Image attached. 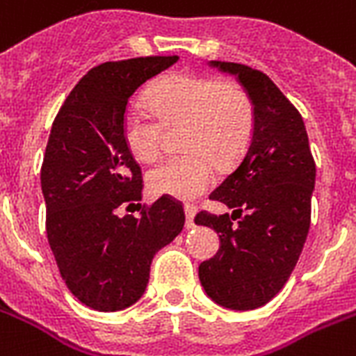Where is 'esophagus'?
Listing matches in <instances>:
<instances>
[{
	"mask_svg": "<svg viewBox=\"0 0 356 356\" xmlns=\"http://www.w3.org/2000/svg\"><path fill=\"white\" fill-rule=\"evenodd\" d=\"M184 213H186V228H193V218H195V213H197V208L193 207V204H184Z\"/></svg>",
	"mask_w": 356,
	"mask_h": 356,
	"instance_id": "obj_1",
	"label": "esophagus"
}]
</instances>
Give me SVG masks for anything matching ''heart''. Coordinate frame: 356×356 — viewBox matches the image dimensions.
I'll list each match as a JSON object with an SVG mask.
<instances>
[{
	"instance_id": "1",
	"label": "heart",
	"mask_w": 356,
	"mask_h": 356,
	"mask_svg": "<svg viewBox=\"0 0 356 356\" xmlns=\"http://www.w3.org/2000/svg\"><path fill=\"white\" fill-rule=\"evenodd\" d=\"M155 115L131 109L122 122L128 152L137 161H152L163 148L164 126L186 124L184 148L190 153L168 157L146 173L149 192L193 199L212 186L218 163L228 164L243 153L254 129V106L236 83L210 76L175 73L159 80L148 93Z\"/></svg>"
}]
</instances>
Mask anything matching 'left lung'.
I'll return each mask as SVG.
<instances>
[{"label": "left lung", "mask_w": 356, "mask_h": 356, "mask_svg": "<svg viewBox=\"0 0 356 356\" xmlns=\"http://www.w3.org/2000/svg\"><path fill=\"white\" fill-rule=\"evenodd\" d=\"M210 65L243 86L254 106V129L243 159L210 193L232 216H195V225L219 234L218 254L199 265V280L218 305L250 311L270 302L298 263L316 166L302 115L267 74L243 63Z\"/></svg>", "instance_id": "obj_1"}]
</instances>
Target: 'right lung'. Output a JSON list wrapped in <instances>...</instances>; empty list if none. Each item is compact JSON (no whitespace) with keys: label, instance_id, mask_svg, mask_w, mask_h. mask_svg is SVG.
I'll list each match as a JSON object with an SVG mask.
<instances>
[{"label":"right lung","instance_id":"add662e5","mask_svg":"<svg viewBox=\"0 0 356 356\" xmlns=\"http://www.w3.org/2000/svg\"><path fill=\"white\" fill-rule=\"evenodd\" d=\"M179 56L131 58L93 67L54 118L42 164L47 239L67 289L83 305L115 313L140 300L153 256L184 227L183 204L163 195L138 218L143 175L128 152V100Z\"/></svg>","mask_w":356,"mask_h":356}]
</instances>
